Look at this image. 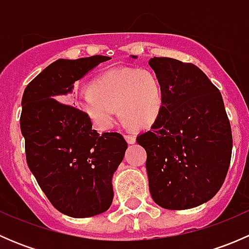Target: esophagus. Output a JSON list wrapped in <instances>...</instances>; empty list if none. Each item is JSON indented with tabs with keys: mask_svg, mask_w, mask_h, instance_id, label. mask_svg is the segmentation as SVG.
<instances>
[{
	"mask_svg": "<svg viewBox=\"0 0 249 249\" xmlns=\"http://www.w3.org/2000/svg\"><path fill=\"white\" fill-rule=\"evenodd\" d=\"M125 140H126V142L129 143V144H134V143L136 142V136L131 134H126L125 135Z\"/></svg>",
	"mask_w": 249,
	"mask_h": 249,
	"instance_id": "obj_1",
	"label": "esophagus"
}]
</instances>
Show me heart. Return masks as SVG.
I'll return each instance as SVG.
<instances>
[{
    "label": "heart",
    "mask_w": 249,
    "mask_h": 249,
    "mask_svg": "<svg viewBox=\"0 0 249 249\" xmlns=\"http://www.w3.org/2000/svg\"><path fill=\"white\" fill-rule=\"evenodd\" d=\"M89 89L79 94L76 105L94 126L104 131L113 126L117 109L125 124L148 127L164 108V87L152 70H109L95 78Z\"/></svg>",
    "instance_id": "heart-1"
}]
</instances>
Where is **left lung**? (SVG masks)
Segmentation results:
<instances>
[{
    "label": "left lung",
    "instance_id": "8db88e82",
    "mask_svg": "<svg viewBox=\"0 0 249 249\" xmlns=\"http://www.w3.org/2000/svg\"><path fill=\"white\" fill-rule=\"evenodd\" d=\"M149 66L165 92L159 118L136 139L147 152L149 192L162 208L189 210L212 199L224 183L230 122L222 94L199 67L171 57H153Z\"/></svg>",
    "mask_w": 249,
    "mask_h": 249
}]
</instances>
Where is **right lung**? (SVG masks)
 Instances as JSON below:
<instances>
[{"label": "right lung", "instance_id": "right-lung-1", "mask_svg": "<svg viewBox=\"0 0 249 249\" xmlns=\"http://www.w3.org/2000/svg\"><path fill=\"white\" fill-rule=\"evenodd\" d=\"M109 59L56 60L22 95L20 129L27 165L52 205L73 218L94 217L110 207L112 178L127 143L118 132H96L79 109L57 100L64 101L77 80Z\"/></svg>", "mask_w": 249, "mask_h": 249}]
</instances>
